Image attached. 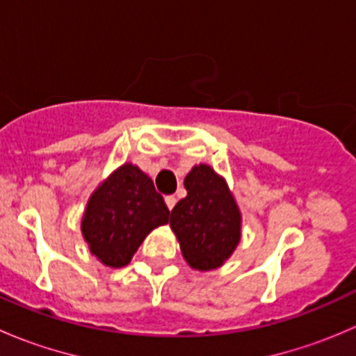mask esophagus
I'll return each mask as SVG.
<instances>
[{"instance_id": "1", "label": "esophagus", "mask_w": 356, "mask_h": 356, "mask_svg": "<svg viewBox=\"0 0 356 356\" xmlns=\"http://www.w3.org/2000/svg\"><path fill=\"white\" fill-rule=\"evenodd\" d=\"M165 203H167V208L168 210H172V208L175 207V203H177V198L175 196H165Z\"/></svg>"}]
</instances>
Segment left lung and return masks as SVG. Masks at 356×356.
Listing matches in <instances>:
<instances>
[{
  "instance_id": "left-lung-1",
  "label": "left lung",
  "mask_w": 356,
  "mask_h": 356,
  "mask_svg": "<svg viewBox=\"0 0 356 356\" xmlns=\"http://www.w3.org/2000/svg\"><path fill=\"white\" fill-rule=\"evenodd\" d=\"M188 196L170 213V227L189 267L211 270L234 253L241 239V211L224 177L195 165L184 179Z\"/></svg>"
}]
</instances>
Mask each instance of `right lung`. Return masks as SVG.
Segmentation results:
<instances>
[{
	"label": "right lung",
	"instance_id": "add662e5",
	"mask_svg": "<svg viewBox=\"0 0 356 356\" xmlns=\"http://www.w3.org/2000/svg\"><path fill=\"white\" fill-rule=\"evenodd\" d=\"M168 215L152 179L136 165L124 163L91 195L81 229L89 251L103 265L120 268L153 229L167 224Z\"/></svg>",
	"mask_w": 356,
	"mask_h": 356
}]
</instances>
